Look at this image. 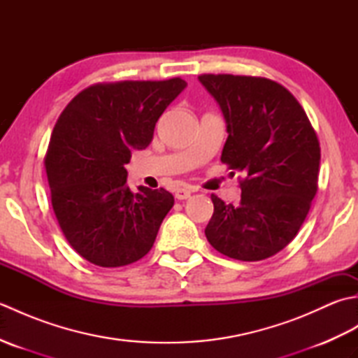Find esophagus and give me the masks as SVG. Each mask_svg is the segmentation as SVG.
<instances>
[{"mask_svg": "<svg viewBox=\"0 0 358 358\" xmlns=\"http://www.w3.org/2000/svg\"><path fill=\"white\" fill-rule=\"evenodd\" d=\"M192 192H195V189H192V187H180V189H177V191H175V199H177V200H187Z\"/></svg>", "mask_w": 358, "mask_h": 358, "instance_id": "esophagus-1", "label": "esophagus"}]
</instances>
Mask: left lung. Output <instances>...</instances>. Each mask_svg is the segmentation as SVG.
Masks as SVG:
<instances>
[{
	"mask_svg": "<svg viewBox=\"0 0 358 358\" xmlns=\"http://www.w3.org/2000/svg\"><path fill=\"white\" fill-rule=\"evenodd\" d=\"M226 121L222 162L245 173L238 206L212 195L204 234L223 255L258 262L299 232L317 192L320 144L295 96L278 83L241 75H200Z\"/></svg>",
	"mask_w": 358,
	"mask_h": 358,
	"instance_id": "8db88e82",
	"label": "left lung"
}]
</instances>
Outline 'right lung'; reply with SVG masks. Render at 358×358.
<instances>
[{"instance_id":"1","label":"right lung","mask_w":358,"mask_h":358,"mask_svg":"<svg viewBox=\"0 0 358 358\" xmlns=\"http://www.w3.org/2000/svg\"><path fill=\"white\" fill-rule=\"evenodd\" d=\"M186 86L181 78L95 85L57 120L44 158L52 206L66 240L87 262L118 268L154 246L173 196L144 186L134 194L124 164L149 146L158 118Z\"/></svg>"}]
</instances>
